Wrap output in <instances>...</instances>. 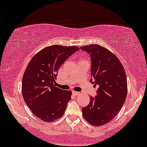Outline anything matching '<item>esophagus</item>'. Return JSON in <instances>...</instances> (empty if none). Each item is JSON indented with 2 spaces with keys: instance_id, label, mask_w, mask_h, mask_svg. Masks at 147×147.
<instances>
[{
  "instance_id": "obj_1",
  "label": "esophagus",
  "mask_w": 147,
  "mask_h": 147,
  "mask_svg": "<svg viewBox=\"0 0 147 147\" xmlns=\"http://www.w3.org/2000/svg\"><path fill=\"white\" fill-rule=\"evenodd\" d=\"M72 93H73L74 95H80V93H79V92L74 91V90H73V91H72Z\"/></svg>"
}]
</instances>
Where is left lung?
Returning <instances> with one entry per match:
<instances>
[{"label":"left lung","instance_id":"1","mask_svg":"<svg viewBox=\"0 0 147 147\" xmlns=\"http://www.w3.org/2000/svg\"><path fill=\"white\" fill-rule=\"evenodd\" d=\"M80 48L90 54V82L94 86H99L97 95L90 97L89 104L82 109L83 117L92 125H104L117 116L125 101V71L117 57L104 47L93 44Z\"/></svg>","mask_w":147,"mask_h":147}]
</instances>
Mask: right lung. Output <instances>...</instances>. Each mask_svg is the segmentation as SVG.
Masks as SVG:
<instances>
[{
	"label": "right lung",
	"instance_id": "obj_1",
	"mask_svg": "<svg viewBox=\"0 0 147 147\" xmlns=\"http://www.w3.org/2000/svg\"><path fill=\"white\" fill-rule=\"evenodd\" d=\"M79 50L76 46L52 45L32 58L22 77L23 98L32 114L45 122H53L64 115L71 91L54 86L61 65Z\"/></svg>",
	"mask_w": 147,
	"mask_h": 147
}]
</instances>
